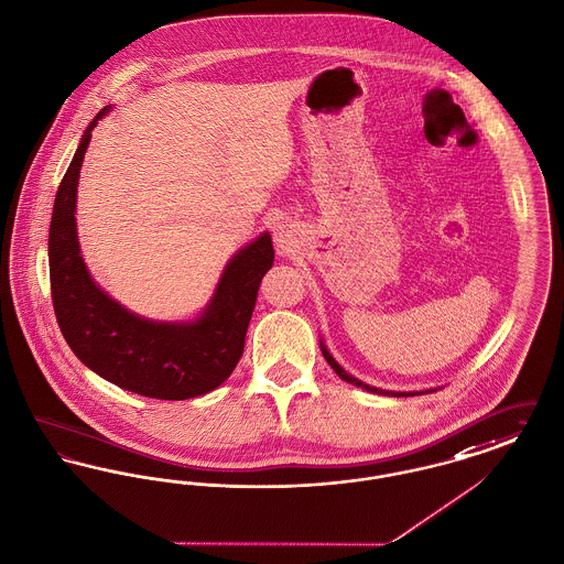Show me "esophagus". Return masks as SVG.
Returning a JSON list of instances; mask_svg holds the SVG:
<instances>
[{
	"instance_id": "esophagus-1",
	"label": "esophagus",
	"mask_w": 564,
	"mask_h": 564,
	"mask_svg": "<svg viewBox=\"0 0 564 564\" xmlns=\"http://www.w3.org/2000/svg\"><path fill=\"white\" fill-rule=\"evenodd\" d=\"M273 241H275V248H278V254H280V257H291L296 250L295 234H293V229L286 227V225H282V227L275 229V238H273Z\"/></svg>"
}]
</instances>
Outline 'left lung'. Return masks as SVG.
<instances>
[{
    "label": "left lung",
    "mask_w": 564,
    "mask_h": 564,
    "mask_svg": "<svg viewBox=\"0 0 564 564\" xmlns=\"http://www.w3.org/2000/svg\"><path fill=\"white\" fill-rule=\"evenodd\" d=\"M323 348V355H325L326 362L333 367V371L341 378V380H346L348 384L358 386V388H365V390H369V392H376V394H388V397H414V394H420V392H392V390H382V388H376V386L362 384L360 380H356L355 376H350L348 371H344V367L333 358V356L328 355V350L325 348V344L321 346ZM426 392H433V390H426Z\"/></svg>",
    "instance_id": "1"
}]
</instances>
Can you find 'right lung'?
Masks as SVG:
<instances>
[{
	"label": "right lung",
	"instance_id": "add662e5",
	"mask_svg": "<svg viewBox=\"0 0 564 564\" xmlns=\"http://www.w3.org/2000/svg\"><path fill=\"white\" fill-rule=\"evenodd\" d=\"M90 120L55 197L48 265L61 333L90 371L135 394L182 401L206 394L236 369L263 275L273 265L263 234L229 261L206 312L193 323H156L127 312L89 275L76 234V191L97 120Z\"/></svg>",
	"mask_w": 564,
	"mask_h": 564
}]
</instances>
